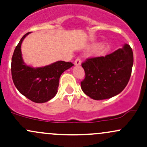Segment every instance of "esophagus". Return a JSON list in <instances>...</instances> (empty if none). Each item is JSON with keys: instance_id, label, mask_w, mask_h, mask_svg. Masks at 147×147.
<instances>
[{"instance_id": "obj_1", "label": "esophagus", "mask_w": 147, "mask_h": 147, "mask_svg": "<svg viewBox=\"0 0 147 147\" xmlns=\"http://www.w3.org/2000/svg\"><path fill=\"white\" fill-rule=\"evenodd\" d=\"M74 64L76 66H80L81 64V59L80 57H77L74 61Z\"/></svg>"}]
</instances>
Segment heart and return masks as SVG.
I'll return each mask as SVG.
<instances>
[{"label": "heart", "mask_w": 147, "mask_h": 147, "mask_svg": "<svg viewBox=\"0 0 147 147\" xmlns=\"http://www.w3.org/2000/svg\"><path fill=\"white\" fill-rule=\"evenodd\" d=\"M102 48H99L98 49H97V53H102Z\"/></svg>", "instance_id": "b5f03b06"}]
</instances>
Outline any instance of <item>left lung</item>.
Returning <instances> with one entry per match:
<instances>
[{
	"label": "left lung",
	"instance_id": "left-lung-1",
	"mask_svg": "<svg viewBox=\"0 0 147 147\" xmlns=\"http://www.w3.org/2000/svg\"><path fill=\"white\" fill-rule=\"evenodd\" d=\"M81 65L86 74L80 82L83 92L95 100L109 99L122 92L128 83L133 53L130 45L125 44L105 57L88 58Z\"/></svg>",
	"mask_w": 147,
	"mask_h": 147
}]
</instances>
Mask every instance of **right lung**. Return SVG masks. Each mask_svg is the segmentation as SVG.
I'll return each instance as SVG.
<instances>
[{
  "label": "right lung",
  "mask_w": 147,
  "mask_h": 147,
  "mask_svg": "<svg viewBox=\"0 0 147 147\" xmlns=\"http://www.w3.org/2000/svg\"><path fill=\"white\" fill-rule=\"evenodd\" d=\"M29 34L30 32L22 38L12 55V80L19 92L24 96L36 103H44L55 97L61 74L74 66V64L58 61L44 67L33 68L26 65L22 57L21 45Z\"/></svg>",
  "instance_id": "1"
}]
</instances>
